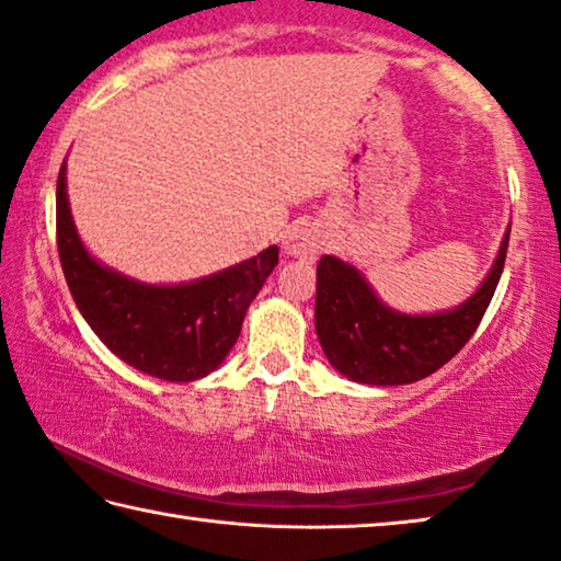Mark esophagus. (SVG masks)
<instances>
[{
  "instance_id": "obj_1",
  "label": "esophagus",
  "mask_w": 561,
  "mask_h": 561,
  "mask_svg": "<svg viewBox=\"0 0 561 561\" xmlns=\"http://www.w3.org/2000/svg\"><path fill=\"white\" fill-rule=\"evenodd\" d=\"M322 244H324L322 232H319L314 225H307V221H301V225H291L282 242L284 254L295 256V260H301V262H314L319 252H322Z\"/></svg>"
}]
</instances>
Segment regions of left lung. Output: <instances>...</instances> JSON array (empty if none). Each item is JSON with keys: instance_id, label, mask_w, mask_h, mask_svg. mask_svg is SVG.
I'll return each mask as SVG.
<instances>
[{"instance_id": "obj_1", "label": "left lung", "mask_w": 561, "mask_h": 561, "mask_svg": "<svg viewBox=\"0 0 561 561\" xmlns=\"http://www.w3.org/2000/svg\"><path fill=\"white\" fill-rule=\"evenodd\" d=\"M510 227L492 270L472 297L434 314L387 307L350 262L324 254L317 264L314 327L332 367L371 387L412 385L444 367L469 342L500 284Z\"/></svg>"}]
</instances>
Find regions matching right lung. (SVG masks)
Instances as JSON below:
<instances>
[{"label":"right lung","instance_id":"right-lung-1","mask_svg":"<svg viewBox=\"0 0 561 561\" xmlns=\"http://www.w3.org/2000/svg\"><path fill=\"white\" fill-rule=\"evenodd\" d=\"M57 247L79 312L129 367L164 381H194L227 359L252 299L279 262L272 244L209 277L182 284L131 279L89 254L67 197V159L57 180Z\"/></svg>","mask_w":561,"mask_h":561}]
</instances>
